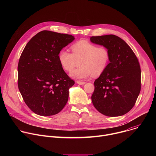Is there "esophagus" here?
<instances>
[{"label": "esophagus", "instance_id": "1", "mask_svg": "<svg viewBox=\"0 0 156 156\" xmlns=\"http://www.w3.org/2000/svg\"><path fill=\"white\" fill-rule=\"evenodd\" d=\"M77 83L78 84H80V85H83V84H84L86 83L85 82H83V81H77Z\"/></svg>", "mask_w": 156, "mask_h": 156}]
</instances>
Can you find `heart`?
Listing matches in <instances>:
<instances>
[{
	"label": "heart",
	"mask_w": 156,
	"mask_h": 156,
	"mask_svg": "<svg viewBox=\"0 0 156 156\" xmlns=\"http://www.w3.org/2000/svg\"><path fill=\"white\" fill-rule=\"evenodd\" d=\"M72 53L63 49L58 54L62 68L70 72L78 64L80 67L72 71L70 76L74 79L83 80L101 75L107 69L110 58L109 50L105 47H98L86 40H81L71 46Z\"/></svg>",
	"instance_id": "obj_1"
}]
</instances>
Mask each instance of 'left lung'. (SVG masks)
Returning <instances> with one entry per match:
<instances>
[{
	"label": "left lung",
	"instance_id": "8db88e82",
	"mask_svg": "<svg viewBox=\"0 0 156 156\" xmlns=\"http://www.w3.org/2000/svg\"><path fill=\"white\" fill-rule=\"evenodd\" d=\"M90 41L107 48L110 54L107 69L94 83L93 104L104 115H123L135 105L141 91L138 60L128 44L115 35L92 36Z\"/></svg>",
	"mask_w": 156,
	"mask_h": 156
}]
</instances>
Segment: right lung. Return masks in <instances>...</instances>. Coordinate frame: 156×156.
<instances>
[{
	"mask_svg": "<svg viewBox=\"0 0 156 156\" xmlns=\"http://www.w3.org/2000/svg\"><path fill=\"white\" fill-rule=\"evenodd\" d=\"M74 36L42 31L27 43L18 65V86L27 106L36 114L54 115L69 99L75 81L61 66L58 54Z\"/></svg>",
	"mask_w": 156,
	"mask_h": 156,
	"instance_id": "right-lung-1",
	"label": "right lung"
}]
</instances>
